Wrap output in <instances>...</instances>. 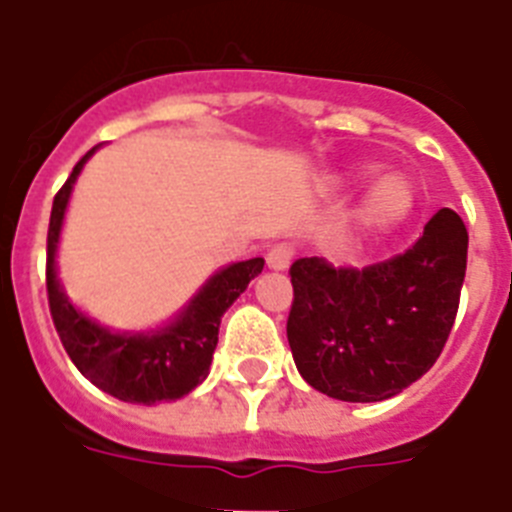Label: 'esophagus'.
<instances>
[{
  "label": "esophagus",
  "mask_w": 512,
  "mask_h": 512,
  "mask_svg": "<svg viewBox=\"0 0 512 512\" xmlns=\"http://www.w3.org/2000/svg\"><path fill=\"white\" fill-rule=\"evenodd\" d=\"M294 260V247L289 244H273L268 249V268L270 270H286Z\"/></svg>",
  "instance_id": "1"
}]
</instances>
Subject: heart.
<instances>
[{"instance_id":"1","label":"heart","mask_w":512,"mask_h":512,"mask_svg":"<svg viewBox=\"0 0 512 512\" xmlns=\"http://www.w3.org/2000/svg\"><path fill=\"white\" fill-rule=\"evenodd\" d=\"M372 174V166H359L354 169V179H364ZM416 208V192L411 182L401 174L377 176L369 192L364 195L362 208H359V223L367 231H390L411 218Z\"/></svg>"}]
</instances>
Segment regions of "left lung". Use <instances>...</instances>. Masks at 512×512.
I'll return each mask as SVG.
<instances>
[{"label": "left lung", "instance_id": "left-lung-1", "mask_svg": "<svg viewBox=\"0 0 512 512\" xmlns=\"http://www.w3.org/2000/svg\"><path fill=\"white\" fill-rule=\"evenodd\" d=\"M468 231L437 210L403 255L367 268H333L322 257L291 265L286 336L299 375L351 403L393 398L442 354L466 276Z\"/></svg>", "mask_w": 512, "mask_h": 512}]
</instances>
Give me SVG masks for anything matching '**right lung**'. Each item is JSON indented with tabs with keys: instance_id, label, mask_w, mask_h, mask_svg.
I'll list each match as a JSON object with an SVG mask.
<instances>
[{
	"instance_id": "add662e5",
	"label": "right lung",
	"mask_w": 512,
	"mask_h": 512,
	"mask_svg": "<svg viewBox=\"0 0 512 512\" xmlns=\"http://www.w3.org/2000/svg\"><path fill=\"white\" fill-rule=\"evenodd\" d=\"M93 153L96 148L77 161L51 208L49 239H46V291H49L51 320L75 367L103 393L143 406L176 401L208 377L223 312L236 302V296L247 289L252 278L263 273L265 260L252 257L213 273L203 289L192 296L190 304L169 325L158 330L117 333L98 325L67 299L57 278V244L62 234L64 210L70 203L77 174L83 171V163Z\"/></svg>"
}]
</instances>
